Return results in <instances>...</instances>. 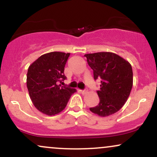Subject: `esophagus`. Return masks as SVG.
<instances>
[{
  "instance_id": "esophagus-1",
  "label": "esophagus",
  "mask_w": 157,
  "mask_h": 157,
  "mask_svg": "<svg viewBox=\"0 0 157 157\" xmlns=\"http://www.w3.org/2000/svg\"><path fill=\"white\" fill-rule=\"evenodd\" d=\"M80 91L82 94H86V92H87V91H86V90H80Z\"/></svg>"
}]
</instances>
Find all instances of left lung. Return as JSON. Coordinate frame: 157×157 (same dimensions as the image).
<instances>
[{"label":"left lung","instance_id":"obj_1","mask_svg":"<svg viewBox=\"0 0 157 157\" xmlns=\"http://www.w3.org/2000/svg\"><path fill=\"white\" fill-rule=\"evenodd\" d=\"M84 56L93 70L94 80H100V89L97 91L100 102L90 108V111L100 117L117 112L127 101L132 89L131 64L112 52H97Z\"/></svg>","mask_w":157,"mask_h":157}]
</instances>
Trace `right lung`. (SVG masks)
<instances>
[{
    "mask_svg": "<svg viewBox=\"0 0 157 157\" xmlns=\"http://www.w3.org/2000/svg\"><path fill=\"white\" fill-rule=\"evenodd\" d=\"M70 53L53 52L41 55L30 65L26 86L35 107L44 114L52 116L66 108L75 89L62 86L66 80L64 68Z\"/></svg>",
    "mask_w": 157,
    "mask_h": 157,
    "instance_id": "obj_1",
    "label": "right lung"
}]
</instances>
